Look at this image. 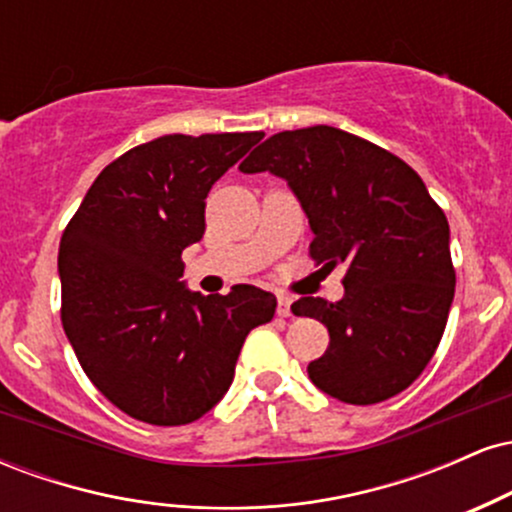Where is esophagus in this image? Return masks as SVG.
<instances>
[{
  "label": "esophagus",
  "instance_id": "esophagus-1",
  "mask_svg": "<svg viewBox=\"0 0 512 512\" xmlns=\"http://www.w3.org/2000/svg\"><path fill=\"white\" fill-rule=\"evenodd\" d=\"M291 298L289 296H279V301H276V315L279 317H289L291 315Z\"/></svg>",
  "mask_w": 512,
  "mask_h": 512
}]
</instances>
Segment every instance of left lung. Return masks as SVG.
Listing matches in <instances>:
<instances>
[{
	"label": "left lung",
	"mask_w": 512,
	"mask_h": 512,
	"mask_svg": "<svg viewBox=\"0 0 512 512\" xmlns=\"http://www.w3.org/2000/svg\"><path fill=\"white\" fill-rule=\"evenodd\" d=\"M240 170L289 182L315 233L310 257L346 267L342 301L291 305L330 332L325 356L308 366L313 385L346 404L407 390L436 354L455 296L450 226L424 180L390 151L327 125L274 134Z\"/></svg>",
	"instance_id": "obj_1"
}]
</instances>
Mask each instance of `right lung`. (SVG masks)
<instances>
[{"label":"right lung","instance_id":"1","mask_svg":"<svg viewBox=\"0 0 512 512\" xmlns=\"http://www.w3.org/2000/svg\"><path fill=\"white\" fill-rule=\"evenodd\" d=\"M264 137L166 134L98 175L60 240L62 325L81 368L117 409L192 424L226 395L245 337L276 298L250 284L202 296L180 281L204 236L211 185Z\"/></svg>","mask_w":512,"mask_h":512}]
</instances>
